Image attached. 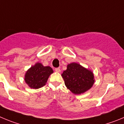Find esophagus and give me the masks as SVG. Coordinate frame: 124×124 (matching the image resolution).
Wrapping results in <instances>:
<instances>
[{
    "label": "esophagus",
    "instance_id": "esophagus-1",
    "mask_svg": "<svg viewBox=\"0 0 124 124\" xmlns=\"http://www.w3.org/2000/svg\"><path fill=\"white\" fill-rule=\"evenodd\" d=\"M55 71L56 72H59H59H61V69H60L59 68H55Z\"/></svg>",
    "mask_w": 124,
    "mask_h": 124
}]
</instances>
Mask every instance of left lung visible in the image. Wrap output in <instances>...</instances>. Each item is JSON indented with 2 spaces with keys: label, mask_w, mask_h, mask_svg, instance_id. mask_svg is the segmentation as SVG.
Here are the masks:
<instances>
[{
  "label": "left lung",
  "mask_w": 124,
  "mask_h": 124,
  "mask_svg": "<svg viewBox=\"0 0 124 124\" xmlns=\"http://www.w3.org/2000/svg\"><path fill=\"white\" fill-rule=\"evenodd\" d=\"M62 77L67 88L76 94L90 90L94 82V75L91 70L75 62L68 65Z\"/></svg>",
  "instance_id": "1"
}]
</instances>
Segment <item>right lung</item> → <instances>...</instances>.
<instances>
[{"label": "right lung", "mask_w": 124, "mask_h": 124, "mask_svg": "<svg viewBox=\"0 0 124 124\" xmlns=\"http://www.w3.org/2000/svg\"><path fill=\"white\" fill-rule=\"evenodd\" d=\"M52 73L53 70L49 66L44 67L41 63H36L27 70L24 81L31 88L38 89L45 85Z\"/></svg>", "instance_id": "obj_1"}]
</instances>
